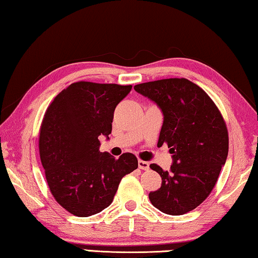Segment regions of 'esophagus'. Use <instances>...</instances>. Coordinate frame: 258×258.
<instances>
[{"label": "esophagus", "mask_w": 258, "mask_h": 258, "mask_svg": "<svg viewBox=\"0 0 258 258\" xmlns=\"http://www.w3.org/2000/svg\"><path fill=\"white\" fill-rule=\"evenodd\" d=\"M138 167H140L141 170H148L149 169V163L145 162V160L140 159V160H138Z\"/></svg>", "instance_id": "obj_1"}]
</instances>
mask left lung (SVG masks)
Instances as JSON below:
<instances>
[{
    "mask_svg": "<svg viewBox=\"0 0 258 258\" xmlns=\"http://www.w3.org/2000/svg\"><path fill=\"white\" fill-rule=\"evenodd\" d=\"M134 88L162 109L157 145L166 143L173 159L170 171L150 165L162 177V186L149 193V199L165 214L193 211L211 194L228 156L225 120L207 93L185 78L149 81Z\"/></svg>",
    "mask_w": 258,
    "mask_h": 258,
    "instance_id": "left-lung-1",
    "label": "left lung"
}]
</instances>
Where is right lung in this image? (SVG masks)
Segmentation results:
<instances>
[{"instance_id":"1","label":"right lung","mask_w":258,"mask_h":258,"mask_svg":"<svg viewBox=\"0 0 258 258\" xmlns=\"http://www.w3.org/2000/svg\"><path fill=\"white\" fill-rule=\"evenodd\" d=\"M132 85L78 81L47 107L39 134V155L55 201L86 218L107 208L121 179L137 169L135 155L115 158L100 152V136L111 133L114 110Z\"/></svg>"}]
</instances>
